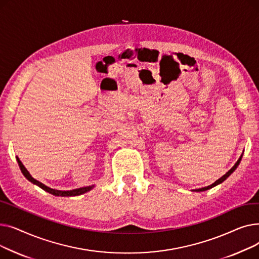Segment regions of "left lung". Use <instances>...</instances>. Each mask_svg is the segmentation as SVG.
Wrapping results in <instances>:
<instances>
[{"instance_id":"obj_1","label":"left lung","mask_w":259,"mask_h":259,"mask_svg":"<svg viewBox=\"0 0 259 259\" xmlns=\"http://www.w3.org/2000/svg\"><path fill=\"white\" fill-rule=\"evenodd\" d=\"M242 154H243V152H242ZM242 154L240 155V157L238 158V160L235 162V165L231 168L225 175H223L222 178L220 179V180H217L216 182H214L212 185H210V186H208V187H205V188H200V189H195V190H193V191H195V192H202V191H207V190H209V189H212L213 187H215V186H217V185H220V184H222L223 182H225L229 176L232 174L235 170H236V168L238 167V165H239V162H240V160H241V157H242Z\"/></svg>"}]
</instances>
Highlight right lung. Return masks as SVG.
Wrapping results in <instances>:
<instances>
[{
  "label": "right lung",
  "mask_w": 259,
  "mask_h": 259,
  "mask_svg": "<svg viewBox=\"0 0 259 259\" xmlns=\"http://www.w3.org/2000/svg\"><path fill=\"white\" fill-rule=\"evenodd\" d=\"M17 160H18V164L20 166V169L23 173V175L25 176V178L28 180L29 182H31L33 185H36L38 186L40 189H43L44 191L54 195V196H62V197H69V196H77V195H81L84 193H87L89 192L90 190H92L94 188V185L92 186H87V187H81V188H77V189H73V190H68V191H62V190H56V189H52V188H49L47 187L46 185H44L43 183H40L38 181H36L35 179H33L31 174L28 172V170H27L25 168V166L22 164V161L20 160V158L17 156Z\"/></svg>",
  "instance_id": "obj_1"
}]
</instances>
